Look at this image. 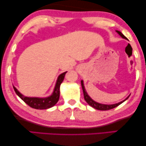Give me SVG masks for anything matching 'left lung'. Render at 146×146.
Instances as JSON below:
<instances>
[{"mask_svg": "<svg viewBox=\"0 0 146 146\" xmlns=\"http://www.w3.org/2000/svg\"><path fill=\"white\" fill-rule=\"evenodd\" d=\"M116 32L118 33V34L120 35L121 37L123 38V39H127V38L124 36V35L120 32V31L116 30ZM81 83H82V87L83 94H84V99H85V100L86 102H87V103L89 105V106L92 107L93 108H94L96 109H98V110H101V111H107V110H110V109H113V108H115V107H116L117 106H118L119 105H120L121 104H122L123 102H125L126 100H127L129 98V97L130 96V95H129L127 98H126V99L123 100L122 102H120L118 103V104H112V105H107V104H99V103L94 102V100H93L92 98H90V97L89 96V95H88V94H87V92H86V90H85L84 85H83V80L82 81V82H81Z\"/></svg>", "mask_w": 146, "mask_h": 146, "instance_id": "8db88e82", "label": "left lung"}]
</instances>
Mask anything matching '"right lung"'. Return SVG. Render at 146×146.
I'll return each mask as SVG.
<instances>
[{"instance_id":"add662e5","label":"right lung","mask_w":146,"mask_h":146,"mask_svg":"<svg viewBox=\"0 0 146 146\" xmlns=\"http://www.w3.org/2000/svg\"><path fill=\"white\" fill-rule=\"evenodd\" d=\"M63 72L59 76L58 78H57V82L55 85V88L54 90V92L52 93L51 96L46 98H36V97H26L25 96L21 94L17 89L13 86L14 90L17 94L21 99H22L24 102H25L26 104L28 105L30 107H32L33 109H49L50 107H53L57 104L58 102L59 98V94H60V92H59V89H60V85L61 83L63 82L64 80V76H65L66 73Z\"/></svg>"}]
</instances>
